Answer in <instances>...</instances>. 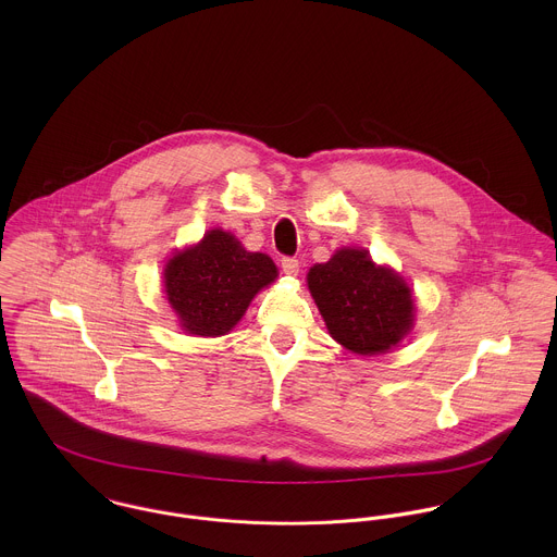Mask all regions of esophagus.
I'll list each match as a JSON object with an SVG mask.
<instances>
[{
	"mask_svg": "<svg viewBox=\"0 0 557 557\" xmlns=\"http://www.w3.org/2000/svg\"><path fill=\"white\" fill-rule=\"evenodd\" d=\"M281 268H283V272H285L287 276H298V272H300V261H298L296 257H283V259H281Z\"/></svg>",
	"mask_w": 557,
	"mask_h": 557,
	"instance_id": "34e87169",
	"label": "esophagus"
}]
</instances>
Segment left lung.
<instances>
[{
    "instance_id": "obj_1",
    "label": "left lung",
    "mask_w": 557,
    "mask_h": 557,
    "mask_svg": "<svg viewBox=\"0 0 557 557\" xmlns=\"http://www.w3.org/2000/svg\"><path fill=\"white\" fill-rule=\"evenodd\" d=\"M330 336L362 356L386 354L413 327V296L395 270L364 248H341L307 274Z\"/></svg>"
}]
</instances>
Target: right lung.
Listing matches in <instances>:
<instances>
[{
  "instance_id": "obj_1",
  "label": "right lung",
  "mask_w": 557,
  "mask_h": 557,
  "mask_svg": "<svg viewBox=\"0 0 557 557\" xmlns=\"http://www.w3.org/2000/svg\"><path fill=\"white\" fill-rule=\"evenodd\" d=\"M276 276L278 270L268 255L248 252L234 234L212 230L199 244L169 259L164 292L182 330L195 336H223Z\"/></svg>"
}]
</instances>
